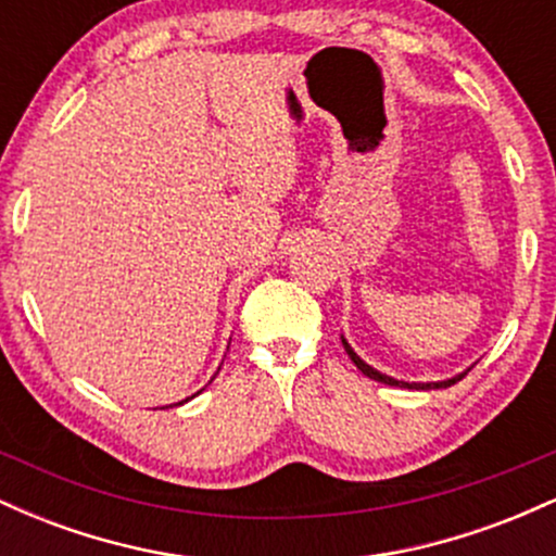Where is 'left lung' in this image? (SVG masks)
<instances>
[{"mask_svg":"<svg viewBox=\"0 0 556 556\" xmlns=\"http://www.w3.org/2000/svg\"><path fill=\"white\" fill-rule=\"evenodd\" d=\"M342 344H344V353L350 355V361H353L355 366H358V371L366 374L368 379H374V381H381V384H389V387H407V389H446V387L457 384V381H460L463 376L470 371V368H468V371H465V374H457V376H452V379H446V381H426V384H416V381H413V384H410V381H397V379H392V376H387V374L376 371V368L368 366L366 361H361V355L355 353L353 348H350V344H348V340H344V337H342Z\"/></svg>","mask_w":556,"mask_h":556,"instance_id":"1","label":"left lung"}]
</instances>
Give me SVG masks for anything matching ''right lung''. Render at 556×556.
<instances>
[{
	"instance_id": "add662e5",
	"label": "right lung",
	"mask_w": 556,
	"mask_h": 556,
	"mask_svg": "<svg viewBox=\"0 0 556 556\" xmlns=\"http://www.w3.org/2000/svg\"><path fill=\"white\" fill-rule=\"evenodd\" d=\"M193 397H195V394H193ZM193 397H188V400H193ZM188 400H182V402H188ZM182 402H177V405H182Z\"/></svg>"
}]
</instances>
